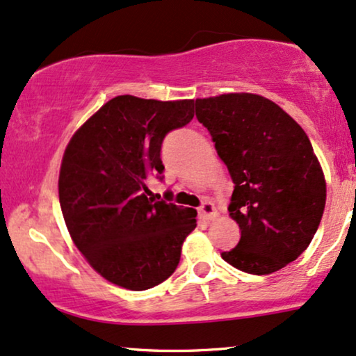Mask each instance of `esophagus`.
<instances>
[{
    "instance_id": "34e87169",
    "label": "esophagus",
    "mask_w": 356,
    "mask_h": 356,
    "mask_svg": "<svg viewBox=\"0 0 356 356\" xmlns=\"http://www.w3.org/2000/svg\"><path fill=\"white\" fill-rule=\"evenodd\" d=\"M198 213H200V216L204 219V221H213L214 218H218V211L211 201H204V203L200 206Z\"/></svg>"
}]
</instances>
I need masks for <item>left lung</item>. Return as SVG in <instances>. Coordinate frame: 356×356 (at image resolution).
Returning a JSON list of instances; mask_svg holds the SVG:
<instances>
[{"label": "left lung", "mask_w": 356, "mask_h": 356, "mask_svg": "<svg viewBox=\"0 0 356 356\" xmlns=\"http://www.w3.org/2000/svg\"><path fill=\"white\" fill-rule=\"evenodd\" d=\"M196 118L234 183L227 211L241 239L221 257L256 275L296 261L314 239L327 200L304 129L277 104L245 92L196 99Z\"/></svg>", "instance_id": "obj_1"}]
</instances>
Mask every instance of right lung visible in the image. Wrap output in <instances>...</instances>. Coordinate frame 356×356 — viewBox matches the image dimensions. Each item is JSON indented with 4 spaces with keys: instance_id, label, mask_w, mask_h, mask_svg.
<instances>
[{
    "instance_id": "1",
    "label": "right lung",
    "mask_w": 356,
    "mask_h": 356,
    "mask_svg": "<svg viewBox=\"0 0 356 356\" xmlns=\"http://www.w3.org/2000/svg\"><path fill=\"white\" fill-rule=\"evenodd\" d=\"M195 100L118 95L79 129L65 148L59 203L87 262L129 291H147L173 274L196 209L148 198L147 179H163L166 134L190 124Z\"/></svg>"
}]
</instances>
